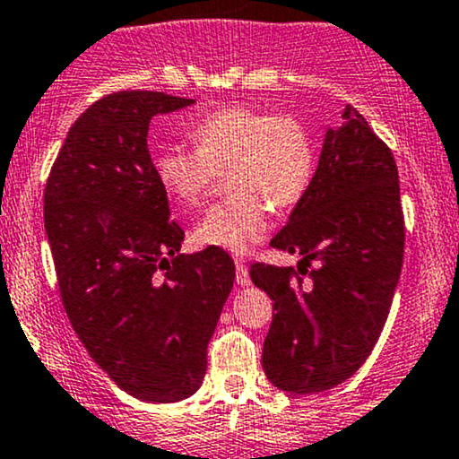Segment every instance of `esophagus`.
Masks as SVG:
<instances>
[{
  "label": "esophagus",
  "mask_w": 459,
  "mask_h": 459,
  "mask_svg": "<svg viewBox=\"0 0 459 459\" xmlns=\"http://www.w3.org/2000/svg\"><path fill=\"white\" fill-rule=\"evenodd\" d=\"M235 268H238V274H235V281H238L239 287H248L250 285V274H248V268H246L241 261L235 264Z\"/></svg>",
  "instance_id": "esophagus-1"
}]
</instances>
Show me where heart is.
I'll return each instance as SVG.
<instances>
[{
    "instance_id": "b5f03b06",
    "label": "heart",
    "mask_w": 459,
    "mask_h": 459,
    "mask_svg": "<svg viewBox=\"0 0 459 459\" xmlns=\"http://www.w3.org/2000/svg\"><path fill=\"white\" fill-rule=\"evenodd\" d=\"M195 148L165 143L152 156L160 187L180 206H198L218 172L230 168L233 198L211 206L194 229L195 244L246 255L268 235L272 206L291 209L316 172L311 130L291 115L221 107L191 126Z\"/></svg>"
}]
</instances>
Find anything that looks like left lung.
<instances>
[{
  "mask_svg": "<svg viewBox=\"0 0 459 459\" xmlns=\"http://www.w3.org/2000/svg\"><path fill=\"white\" fill-rule=\"evenodd\" d=\"M270 246L303 256L299 272L250 268L274 300L261 357L270 384L290 394L344 384L384 331L405 246L394 156L352 107L326 128L314 180Z\"/></svg>",
  "mask_w": 459,
  "mask_h": 459,
  "instance_id": "obj_1",
  "label": "left lung"
}]
</instances>
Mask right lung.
<instances>
[{
    "label": "right lung",
    "mask_w": 459,
    "mask_h": 459,
    "mask_svg": "<svg viewBox=\"0 0 459 459\" xmlns=\"http://www.w3.org/2000/svg\"><path fill=\"white\" fill-rule=\"evenodd\" d=\"M195 100L117 91L69 128L43 195L60 299L95 364L134 399L176 403L203 385L206 346L235 281L220 248L180 255L148 150L154 115Z\"/></svg>",
    "instance_id": "obj_1"
}]
</instances>
